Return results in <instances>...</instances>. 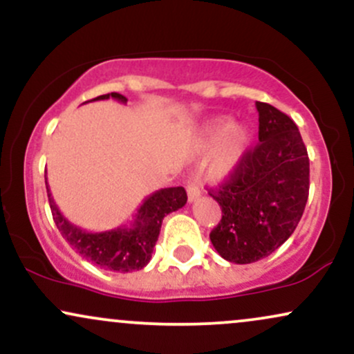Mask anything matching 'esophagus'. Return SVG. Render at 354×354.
I'll return each instance as SVG.
<instances>
[{"mask_svg":"<svg viewBox=\"0 0 354 354\" xmlns=\"http://www.w3.org/2000/svg\"><path fill=\"white\" fill-rule=\"evenodd\" d=\"M186 191H188V201L194 203L198 198L201 196L200 191V185H198L196 180H188L186 181Z\"/></svg>","mask_w":354,"mask_h":354,"instance_id":"1","label":"esophagus"}]
</instances>
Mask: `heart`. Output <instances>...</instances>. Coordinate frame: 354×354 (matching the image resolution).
Segmentation results:
<instances>
[{"instance_id": "b5f03b06", "label": "heart", "mask_w": 354, "mask_h": 354, "mask_svg": "<svg viewBox=\"0 0 354 354\" xmlns=\"http://www.w3.org/2000/svg\"><path fill=\"white\" fill-rule=\"evenodd\" d=\"M203 149L214 148L208 160V173L216 180L230 176L238 168L250 146V131L243 124H231L228 118H214L203 128Z\"/></svg>"}]
</instances>
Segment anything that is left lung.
I'll return each instance as SVG.
<instances>
[{"label":"left lung","mask_w":354,"mask_h":354,"mask_svg":"<svg viewBox=\"0 0 354 354\" xmlns=\"http://www.w3.org/2000/svg\"><path fill=\"white\" fill-rule=\"evenodd\" d=\"M256 109L259 143L246 149L228 181L209 191L223 213L209 239L236 265L266 258L293 234L310 191V160L298 126L268 103L256 101Z\"/></svg>","instance_id":"obj_1"}]
</instances>
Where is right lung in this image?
I'll return each instance as SVG.
<instances>
[{
	"mask_svg": "<svg viewBox=\"0 0 354 354\" xmlns=\"http://www.w3.org/2000/svg\"><path fill=\"white\" fill-rule=\"evenodd\" d=\"M109 98L123 104L128 101L126 96L120 93L101 95L91 101ZM44 180H46L48 201H50L53 219H55L61 236L70 243L76 253L86 258L88 261L95 263L104 270L120 271V273H131V271L143 270L148 265L153 254V248L160 236L161 223L165 216L183 208L188 200L183 186L158 189L145 198L129 225L93 233V231L81 230L80 226L73 225L64 218V214L61 213L53 200L48 178Z\"/></svg>",
	"mask_w": 354,
	"mask_h": 354,
	"instance_id": "1",
	"label": "right lung"
}]
</instances>
